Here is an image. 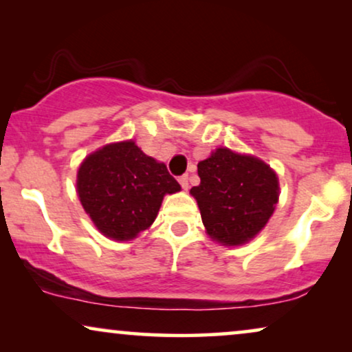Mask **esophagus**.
Wrapping results in <instances>:
<instances>
[{
    "label": "esophagus",
    "mask_w": 352,
    "mask_h": 352,
    "mask_svg": "<svg viewBox=\"0 0 352 352\" xmlns=\"http://www.w3.org/2000/svg\"><path fill=\"white\" fill-rule=\"evenodd\" d=\"M177 181H179V184H181L182 189H184V190L189 189V176L182 175V176H179V179H177Z\"/></svg>",
    "instance_id": "34e87169"
}]
</instances>
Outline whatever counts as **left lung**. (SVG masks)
<instances>
[{"instance_id":"left-lung-1","label":"left lung","mask_w":352,"mask_h":352,"mask_svg":"<svg viewBox=\"0 0 352 352\" xmlns=\"http://www.w3.org/2000/svg\"><path fill=\"white\" fill-rule=\"evenodd\" d=\"M200 184L190 194L211 239L242 245L261 230L278 200L276 173L266 163L229 148H216L197 165Z\"/></svg>"}]
</instances>
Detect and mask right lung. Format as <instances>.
Segmentation results:
<instances>
[{"mask_svg": "<svg viewBox=\"0 0 352 352\" xmlns=\"http://www.w3.org/2000/svg\"><path fill=\"white\" fill-rule=\"evenodd\" d=\"M76 190L100 232L113 240H129L155 221L163 195L175 194L181 186L163 163L126 141L86 157Z\"/></svg>", "mask_w": 352, "mask_h": 352, "instance_id": "right-lung-1", "label": "right lung"}]
</instances>
